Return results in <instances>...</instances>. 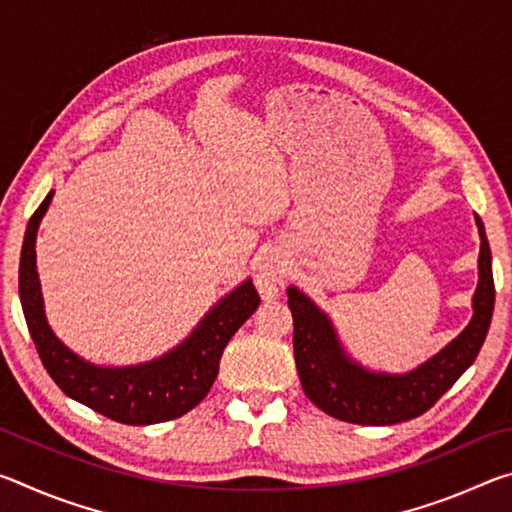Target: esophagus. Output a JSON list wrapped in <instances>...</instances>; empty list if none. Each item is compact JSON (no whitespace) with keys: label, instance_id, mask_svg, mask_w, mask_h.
Segmentation results:
<instances>
[{"label":"esophagus","instance_id":"34e87169","mask_svg":"<svg viewBox=\"0 0 512 512\" xmlns=\"http://www.w3.org/2000/svg\"><path fill=\"white\" fill-rule=\"evenodd\" d=\"M284 284V257L277 250H266L259 262L257 287L264 298H275Z\"/></svg>","mask_w":512,"mask_h":512}]
</instances>
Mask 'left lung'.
I'll list each match as a JSON object with an SVG mask.
<instances>
[{
  "label": "left lung",
  "mask_w": 512,
  "mask_h": 512,
  "mask_svg": "<svg viewBox=\"0 0 512 512\" xmlns=\"http://www.w3.org/2000/svg\"><path fill=\"white\" fill-rule=\"evenodd\" d=\"M479 228V284L472 296V320L456 339L418 368L402 375L361 366L345 352L336 327L323 309L298 287L287 289L293 316V354L302 391L318 409L352 424H397L418 418L445 395L472 366L488 334L495 309L492 255L483 221Z\"/></svg>",
  "instance_id": "left-lung-1"
}]
</instances>
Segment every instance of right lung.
Listing matches in <instances>:
<instances>
[{"label": "right lung", "instance_id": "1", "mask_svg": "<svg viewBox=\"0 0 512 512\" xmlns=\"http://www.w3.org/2000/svg\"><path fill=\"white\" fill-rule=\"evenodd\" d=\"M54 189L33 212L20 257V300L31 339L51 379L67 397L124 424H158L192 411L210 393L225 345L259 307L253 280L216 302L183 343L135 366H97L72 352L49 327L36 268V237Z\"/></svg>", "mask_w": 512, "mask_h": 512}]
</instances>
